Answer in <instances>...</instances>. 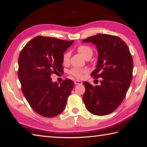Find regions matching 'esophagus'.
<instances>
[{
  "instance_id": "34e87169",
  "label": "esophagus",
  "mask_w": 147,
  "mask_h": 147,
  "mask_svg": "<svg viewBox=\"0 0 147 147\" xmlns=\"http://www.w3.org/2000/svg\"><path fill=\"white\" fill-rule=\"evenodd\" d=\"M74 84H75V85H81V84H82V82L80 81V80H75V81H74Z\"/></svg>"
}]
</instances>
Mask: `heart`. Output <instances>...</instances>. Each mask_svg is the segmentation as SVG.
<instances>
[{"mask_svg":"<svg viewBox=\"0 0 147 147\" xmlns=\"http://www.w3.org/2000/svg\"><path fill=\"white\" fill-rule=\"evenodd\" d=\"M77 50L78 52L82 55L85 58L88 55L92 53V49L88 47V46L85 45H80L77 48ZM70 52L69 51H66L64 54L63 55L62 57V61L64 64H67L69 61V58H70ZM87 69H81V68H73L70 71V73L75 76L77 78H82L83 77V74L87 73Z\"/></svg>","mask_w":147,"mask_h":147,"instance_id":"b5f03b06","label":"heart"}]
</instances>
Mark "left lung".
I'll return each instance as SVG.
<instances>
[{"label": "left lung", "instance_id": "8db88e82", "mask_svg": "<svg viewBox=\"0 0 147 147\" xmlns=\"http://www.w3.org/2000/svg\"><path fill=\"white\" fill-rule=\"evenodd\" d=\"M82 42L96 46L98 59L91 75L102 78L100 85L95 87L83 82V102L91 113L106 115L115 110L125 98L133 78V57L127 45L117 36L98 34Z\"/></svg>", "mask_w": 147, "mask_h": 147}]
</instances>
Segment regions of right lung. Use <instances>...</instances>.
Listing matches in <instances>:
<instances>
[{
  "label": "right lung",
  "instance_id": "right-lung-1",
  "mask_svg": "<svg viewBox=\"0 0 147 147\" xmlns=\"http://www.w3.org/2000/svg\"><path fill=\"white\" fill-rule=\"evenodd\" d=\"M74 41L37 36L26 44L18 58V78L25 97L40 115L53 117L64 110L74 82L65 79L59 85L51 74L63 72V54Z\"/></svg>",
  "mask_w": 147,
  "mask_h": 147
}]
</instances>
